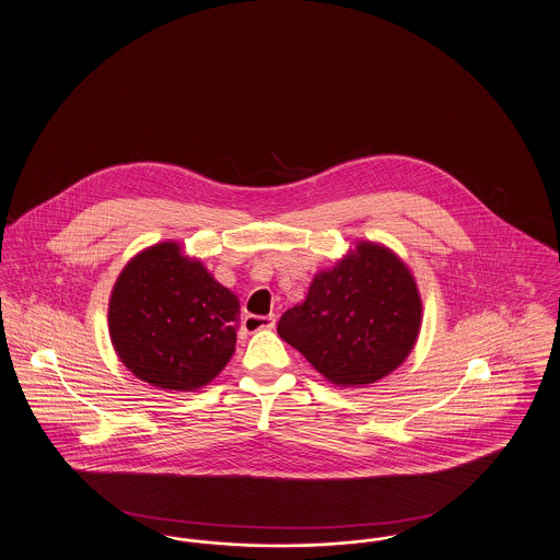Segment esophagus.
<instances>
[{
  "label": "esophagus",
  "mask_w": 560,
  "mask_h": 560,
  "mask_svg": "<svg viewBox=\"0 0 560 560\" xmlns=\"http://www.w3.org/2000/svg\"><path fill=\"white\" fill-rule=\"evenodd\" d=\"M242 326H244V330H248V332H255V330H264V328H273L276 326V316L273 314H269V316H246L244 320H242Z\"/></svg>",
  "instance_id": "1"
}]
</instances>
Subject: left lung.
Wrapping results in <instances>:
<instances>
[{"instance_id": "obj_1", "label": "left lung", "mask_w": 560, "mask_h": 560, "mask_svg": "<svg viewBox=\"0 0 560 560\" xmlns=\"http://www.w3.org/2000/svg\"><path fill=\"white\" fill-rule=\"evenodd\" d=\"M421 299L409 267L389 248L360 242L320 271L301 305L287 310L278 335L337 385L375 383L415 346Z\"/></svg>"}]
</instances>
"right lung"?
Instances as JSON below:
<instances>
[{
    "instance_id": "add662e5",
    "label": "right lung",
    "mask_w": 560,
    "mask_h": 560,
    "mask_svg": "<svg viewBox=\"0 0 560 560\" xmlns=\"http://www.w3.org/2000/svg\"><path fill=\"white\" fill-rule=\"evenodd\" d=\"M240 303L175 242L151 246L119 273L109 335L119 360L162 389H198L236 350Z\"/></svg>"
}]
</instances>
